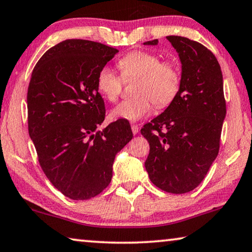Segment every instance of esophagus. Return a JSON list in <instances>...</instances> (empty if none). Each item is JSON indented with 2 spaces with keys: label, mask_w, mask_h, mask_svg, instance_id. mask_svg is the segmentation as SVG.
I'll return each mask as SVG.
<instances>
[{
  "label": "esophagus",
  "mask_w": 252,
  "mask_h": 252,
  "mask_svg": "<svg viewBox=\"0 0 252 252\" xmlns=\"http://www.w3.org/2000/svg\"><path fill=\"white\" fill-rule=\"evenodd\" d=\"M131 130H132L133 134H137L139 132V126L137 125H132L131 126Z\"/></svg>",
  "instance_id": "1"
}]
</instances>
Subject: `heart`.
<instances>
[{"label":"heart","instance_id":"b5f03b06","mask_svg":"<svg viewBox=\"0 0 252 252\" xmlns=\"http://www.w3.org/2000/svg\"><path fill=\"white\" fill-rule=\"evenodd\" d=\"M122 77L111 66L104 65L96 77V88L108 102L118 100L123 79H137L131 99L123 100L111 112L113 119L139 121L153 108L167 106L174 99L180 88V73L170 62H160L158 55L145 51H134L119 61Z\"/></svg>","mask_w":252,"mask_h":252}]
</instances>
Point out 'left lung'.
I'll use <instances>...</instances> for the list:
<instances>
[{
	"label": "left lung",
	"mask_w": 252,
	"mask_h": 252,
	"mask_svg": "<svg viewBox=\"0 0 252 252\" xmlns=\"http://www.w3.org/2000/svg\"><path fill=\"white\" fill-rule=\"evenodd\" d=\"M181 62L179 92L163 113L140 130L149 142L150 181L166 192L197 188L216 159L226 115L223 74L212 52L181 36H167ZM158 44V39L144 45Z\"/></svg>",
	"instance_id": "obj_1"
}]
</instances>
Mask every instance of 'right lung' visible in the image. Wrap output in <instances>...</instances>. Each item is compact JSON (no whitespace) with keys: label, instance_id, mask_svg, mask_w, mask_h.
I'll use <instances>...</instances> for the list:
<instances>
[{"label":"right lung","instance_id":"right-lung-1","mask_svg":"<svg viewBox=\"0 0 252 252\" xmlns=\"http://www.w3.org/2000/svg\"><path fill=\"white\" fill-rule=\"evenodd\" d=\"M116 53L100 43L66 39L39 59L30 78V139L45 175L73 200H88L110 185L116 154L133 137L126 120L98 130L105 105L96 77Z\"/></svg>","mask_w":252,"mask_h":252}]
</instances>
